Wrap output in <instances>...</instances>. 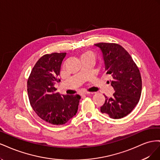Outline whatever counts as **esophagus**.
I'll use <instances>...</instances> for the list:
<instances>
[{"label":"esophagus","mask_w":160,"mask_h":160,"mask_svg":"<svg viewBox=\"0 0 160 160\" xmlns=\"http://www.w3.org/2000/svg\"><path fill=\"white\" fill-rule=\"evenodd\" d=\"M91 93H92V92H89V91H83L81 93V95H85L91 94Z\"/></svg>","instance_id":"esophagus-1"}]
</instances>
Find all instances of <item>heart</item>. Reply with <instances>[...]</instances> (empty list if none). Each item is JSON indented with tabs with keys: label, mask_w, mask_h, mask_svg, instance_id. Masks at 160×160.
Listing matches in <instances>:
<instances>
[{
	"label": "heart",
	"mask_w": 160,
	"mask_h": 160,
	"mask_svg": "<svg viewBox=\"0 0 160 160\" xmlns=\"http://www.w3.org/2000/svg\"><path fill=\"white\" fill-rule=\"evenodd\" d=\"M85 55H93L95 56V53L92 51H88V52H86L83 55V56H85Z\"/></svg>",
	"instance_id": "obj_1"
}]
</instances>
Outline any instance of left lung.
<instances>
[{
	"instance_id": "8db88e82",
	"label": "left lung",
	"mask_w": 160,
	"mask_h": 160,
	"mask_svg": "<svg viewBox=\"0 0 160 160\" xmlns=\"http://www.w3.org/2000/svg\"><path fill=\"white\" fill-rule=\"evenodd\" d=\"M102 51L105 69L112 76L111 85L115 90L112 98L105 95L101 113L112 119H121L132 112L142 93V77L137 65L123 47L116 43L95 44Z\"/></svg>"
}]
</instances>
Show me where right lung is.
Returning a JSON list of instances; mask_svg holds the SVG:
<instances>
[{
  "mask_svg": "<svg viewBox=\"0 0 160 160\" xmlns=\"http://www.w3.org/2000/svg\"><path fill=\"white\" fill-rule=\"evenodd\" d=\"M66 52L46 54L37 61L27 81L30 104L36 114L52 125H63L75 116L78 109L79 95H61L54 87L60 81L62 61Z\"/></svg>",
  "mask_w": 160,
  "mask_h": 160,
  "instance_id": "1",
  "label": "right lung"
}]
</instances>
